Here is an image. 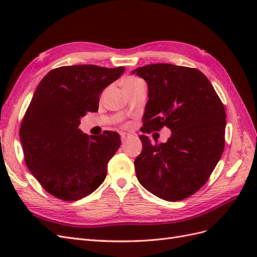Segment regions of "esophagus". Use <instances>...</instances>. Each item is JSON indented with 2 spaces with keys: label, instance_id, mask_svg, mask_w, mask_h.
<instances>
[{
  "label": "esophagus",
  "instance_id": "34e87169",
  "mask_svg": "<svg viewBox=\"0 0 257 257\" xmlns=\"http://www.w3.org/2000/svg\"><path fill=\"white\" fill-rule=\"evenodd\" d=\"M120 136H121V141H122V143L123 142H125L127 138H130V134H126V133H120Z\"/></svg>",
  "mask_w": 257,
  "mask_h": 257
}]
</instances>
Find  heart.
Masks as SVG:
<instances>
[{"label":"heart","mask_w":257,"mask_h":257,"mask_svg":"<svg viewBox=\"0 0 257 257\" xmlns=\"http://www.w3.org/2000/svg\"><path fill=\"white\" fill-rule=\"evenodd\" d=\"M137 80H139V79L135 78V77H128V78H126L125 80H124V83H132V82H135Z\"/></svg>","instance_id":"obj_1"}]
</instances>
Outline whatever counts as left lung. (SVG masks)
<instances>
[{
    "label": "left lung",
    "instance_id": "8db88e82",
    "mask_svg": "<svg viewBox=\"0 0 257 257\" xmlns=\"http://www.w3.org/2000/svg\"><path fill=\"white\" fill-rule=\"evenodd\" d=\"M148 83L144 133L168 127L167 143L139 138L136 177L146 190L167 201L196 193L208 181L225 147L226 112L207 77L196 68L159 63L132 72Z\"/></svg>",
    "mask_w": 257,
    "mask_h": 257
}]
</instances>
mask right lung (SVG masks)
I'll use <instances>...</instances> for the list:
<instances>
[{"label": "right lung", "mask_w": 257, "mask_h": 257, "mask_svg": "<svg viewBox=\"0 0 257 257\" xmlns=\"http://www.w3.org/2000/svg\"><path fill=\"white\" fill-rule=\"evenodd\" d=\"M124 69L61 66L51 69L36 88L19 136L29 170L52 196L78 200L105 180L120 136L112 131L89 136L78 126L81 116L98 110L99 94Z\"/></svg>", "instance_id": "1"}]
</instances>
